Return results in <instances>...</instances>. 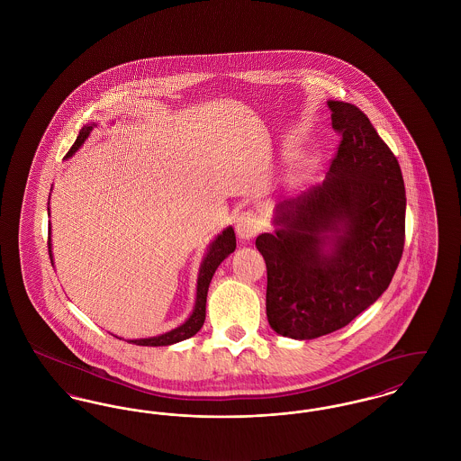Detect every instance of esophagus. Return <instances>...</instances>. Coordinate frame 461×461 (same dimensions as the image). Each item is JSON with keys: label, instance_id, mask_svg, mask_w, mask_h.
<instances>
[{"label": "esophagus", "instance_id": "esophagus-1", "mask_svg": "<svg viewBox=\"0 0 461 461\" xmlns=\"http://www.w3.org/2000/svg\"><path fill=\"white\" fill-rule=\"evenodd\" d=\"M262 229V219L255 212H246L236 220V232L242 241L253 240Z\"/></svg>", "mask_w": 461, "mask_h": 461}]
</instances>
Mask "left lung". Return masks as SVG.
Masks as SVG:
<instances>
[{"label":"left lung","mask_w":461,"mask_h":461,"mask_svg":"<svg viewBox=\"0 0 461 461\" xmlns=\"http://www.w3.org/2000/svg\"><path fill=\"white\" fill-rule=\"evenodd\" d=\"M341 133L322 184L276 206L257 238L267 266V319L294 339L347 326L387 290L404 249L401 167L363 111L328 100Z\"/></svg>","instance_id":"1"}]
</instances>
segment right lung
Wrapping results in <instances>:
<instances>
[{"label":"right lung","mask_w":461,"mask_h":461,"mask_svg":"<svg viewBox=\"0 0 461 461\" xmlns=\"http://www.w3.org/2000/svg\"><path fill=\"white\" fill-rule=\"evenodd\" d=\"M97 126V122H90V124H85L74 142V146L71 147V150L68 152L66 159L71 158L74 152L79 149V147L85 144V140L88 139L90 131ZM50 236H51V230H50ZM236 249V234H234V229L229 225L225 227L219 236L210 242L204 257H203V262L199 267V274H197V286H195V303L194 309L191 315L180 324L176 326L175 330L167 331L163 335H158V337H149V339H128L130 343L133 345H142V347H167V345H173V343H178L182 339H191L194 337L195 333L203 328L204 324V317H206V296H208V288H210V283H212V277L215 274V270L219 268L220 264ZM49 253L50 260H51V266H53V255H51V240L49 238ZM120 339V337H116Z\"/></svg>","instance_id":"add662e5"}]
</instances>
